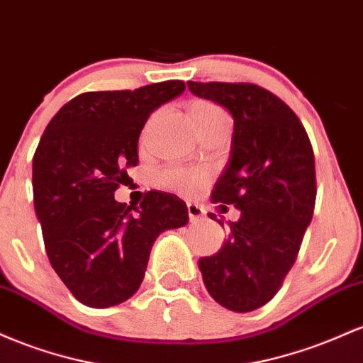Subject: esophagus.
Wrapping results in <instances>:
<instances>
[{"mask_svg": "<svg viewBox=\"0 0 363 363\" xmlns=\"http://www.w3.org/2000/svg\"><path fill=\"white\" fill-rule=\"evenodd\" d=\"M186 211H189L190 223H199L203 218V209L199 203H186Z\"/></svg>", "mask_w": 363, "mask_h": 363, "instance_id": "1", "label": "esophagus"}]
</instances>
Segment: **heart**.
Segmentation results:
<instances>
[{
    "label": "heart",
    "instance_id": "1",
    "mask_svg": "<svg viewBox=\"0 0 363 363\" xmlns=\"http://www.w3.org/2000/svg\"><path fill=\"white\" fill-rule=\"evenodd\" d=\"M226 113L219 106L207 101H195L190 104V118L194 125L199 121L213 120V118H223ZM209 174L203 169H185V168H169L160 174V183L164 189L174 190L178 194H197L206 186Z\"/></svg>",
    "mask_w": 363,
    "mask_h": 363
}]
</instances>
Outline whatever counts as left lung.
Masks as SVG:
<instances>
[{
	"mask_svg": "<svg viewBox=\"0 0 363 363\" xmlns=\"http://www.w3.org/2000/svg\"><path fill=\"white\" fill-rule=\"evenodd\" d=\"M186 85L233 116L230 160L211 197L240 211L238 221L228 223V240L214 255L199 259V269L216 302L228 311L252 312L279 290L312 221L315 162L311 140L290 106L259 85Z\"/></svg>",
	"mask_w": 363,
	"mask_h": 363,
	"instance_id": "8db88e82",
	"label": "left lung"
}]
</instances>
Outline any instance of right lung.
Segmentation results:
<instances>
[{"instance_id": "obj_1", "label": "right lung", "mask_w": 363, "mask_h": 363, "mask_svg": "<svg viewBox=\"0 0 363 363\" xmlns=\"http://www.w3.org/2000/svg\"><path fill=\"white\" fill-rule=\"evenodd\" d=\"M183 91L182 80H168L80 94L40 137L32 189L44 247L56 274L87 307H113L135 295L157 236L189 223L185 202L173 194L150 190L138 207L115 201L127 169L137 166L150 113Z\"/></svg>"}]
</instances>
